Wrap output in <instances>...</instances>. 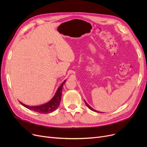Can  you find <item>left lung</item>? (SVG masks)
<instances>
[{"mask_svg":"<svg viewBox=\"0 0 147 147\" xmlns=\"http://www.w3.org/2000/svg\"><path fill=\"white\" fill-rule=\"evenodd\" d=\"M84 102H85V104H86V105L88 107V108H89V109H90V110H91L92 111H95V112H98V113H102V112H99V111H96V110H94V109H92V108L85 101H84Z\"/></svg>","mask_w":147,"mask_h":147,"instance_id":"1","label":"left lung"}]
</instances>
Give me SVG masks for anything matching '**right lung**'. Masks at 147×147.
Returning a JSON list of instances; mask_svg holds the SVG:
<instances>
[{
  "label": "right lung",
  "mask_w": 147,
  "mask_h": 147,
  "mask_svg": "<svg viewBox=\"0 0 147 147\" xmlns=\"http://www.w3.org/2000/svg\"><path fill=\"white\" fill-rule=\"evenodd\" d=\"M65 81L66 80H64L63 83L61 84L60 86L57 89L55 95L47 103L38 106H29L27 105H25L20 101V102L22 105L25 107L27 109L36 112H38L42 114H48L52 113L57 110L59 105L62 95V90H63V85Z\"/></svg>",
  "instance_id": "obj_1"
}]
</instances>
